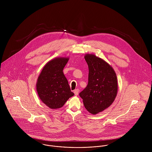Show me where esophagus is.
<instances>
[{
	"label": "esophagus",
	"instance_id": "1",
	"mask_svg": "<svg viewBox=\"0 0 152 152\" xmlns=\"http://www.w3.org/2000/svg\"><path fill=\"white\" fill-rule=\"evenodd\" d=\"M74 93L75 94V95H78V93H79V89H76L74 91Z\"/></svg>",
	"mask_w": 152,
	"mask_h": 152
}]
</instances>
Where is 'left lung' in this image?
Segmentation results:
<instances>
[{
  "label": "left lung",
  "mask_w": 152,
  "mask_h": 152,
  "mask_svg": "<svg viewBox=\"0 0 152 152\" xmlns=\"http://www.w3.org/2000/svg\"><path fill=\"white\" fill-rule=\"evenodd\" d=\"M88 83L80 93L85 108L94 115L108 108L114 101L118 91L117 77L113 68L94 54H87Z\"/></svg>",
  "instance_id": "8db88e82"
}]
</instances>
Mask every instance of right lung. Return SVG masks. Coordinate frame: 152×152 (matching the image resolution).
I'll use <instances>...</instances> for the list:
<instances>
[{"label":"right lung","mask_w":152,"mask_h":152,"mask_svg":"<svg viewBox=\"0 0 152 152\" xmlns=\"http://www.w3.org/2000/svg\"><path fill=\"white\" fill-rule=\"evenodd\" d=\"M68 58H56L44 66L37 79V91L39 98L51 109L61 108L74 94L71 92L63 69Z\"/></svg>","instance_id":"right-lung-1"}]
</instances>
